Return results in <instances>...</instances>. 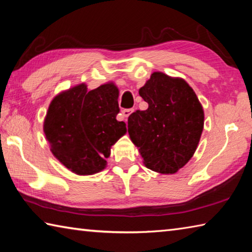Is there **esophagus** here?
I'll return each instance as SVG.
<instances>
[{"instance_id": "1", "label": "esophagus", "mask_w": 252, "mask_h": 252, "mask_svg": "<svg viewBox=\"0 0 252 252\" xmlns=\"http://www.w3.org/2000/svg\"><path fill=\"white\" fill-rule=\"evenodd\" d=\"M133 109H125V110H122L121 111V114H122V117L123 118H127V117H129L130 116V114L132 113V112H133Z\"/></svg>"}]
</instances>
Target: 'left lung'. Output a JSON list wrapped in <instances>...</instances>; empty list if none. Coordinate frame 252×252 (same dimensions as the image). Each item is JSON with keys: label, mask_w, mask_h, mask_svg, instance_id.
Masks as SVG:
<instances>
[{"label": "left lung", "mask_w": 252, "mask_h": 252, "mask_svg": "<svg viewBox=\"0 0 252 252\" xmlns=\"http://www.w3.org/2000/svg\"><path fill=\"white\" fill-rule=\"evenodd\" d=\"M139 94L149 106L127 119L131 141L148 169L176 173L198 148L204 123L202 105L185 80L162 72H153Z\"/></svg>", "instance_id": "obj_1"}]
</instances>
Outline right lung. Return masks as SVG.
<instances>
[{
	"instance_id": "add662e5",
	"label": "right lung",
	"mask_w": 252,
	"mask_h": 252,
	"mask_svg": "<svg viewBox=\"0 0 252 252\" xmlns=\"http://www.w3.org/2000/svg\"><path fill=\"white\" fill-rule=\"evenodd\" d=\"M119 89L113 82L89 91L85 83L51 101L43 131L53 156L75 174L90 176L106 167L111 147L126 133L117 120Z\"/></svg>"
}]
</instances>
